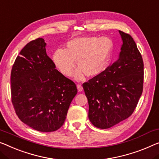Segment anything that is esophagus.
<instances>
[{
    "label": "esophagus",
    "instance_id": "34e87169",
    "mask_svg": "<svg viewBox=\"0 0 159 159\" xmlns=\"http://www.w3.org/2000/svg\"><path fill=\"white\" fill-rule=\"evenodd\" d=\"M77 89H78V91H79V92L83 91V86L80 84H77Z\"/></svg>",
    "mask_w": 159,
    "mask_h": 159
}]
</instances>
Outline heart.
I'll return each mask as SVG.
<instances>
[{
  "instance_id": "obj_1",
  "label": "heart",
  "mask_w": 159,
  "mask_h": 159,
  "mask_svg": "<svg viewBox=\"0 0 159 159\" xmlns=\"http://www.w3.org/2000/svg\"><path fill=\"white\" fill-rule=\"evenodd\" d=\"M67 49L59 48L53 59L58 70L66 76L73 74L77 63L75 78L77 80L101 74L109 61L113 48L112 41L107 37H79L68 43Z\"/></svg>"
}]
</instances>
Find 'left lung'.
Returning a JSON list of instances; mask_svg holds the SVG:
<instances>
[{
  "label": "left lung",
  "mask_w": 159,
  "mask_h": 159,
  "mask_svg": "<svg viewBox=\"0 0 159 159\" xmlns=\"http://www.w3.org/2000/svg\"><path fill=\"white\" fill-rule=\"evenodd\" d=\"M119 33L123 45L117 60L83 84L89 120L98 129H109L131 116L143 92L141 54L131 35Z\"/></svg>",
  "instance_id": "8db88e82"
}]
</instances>
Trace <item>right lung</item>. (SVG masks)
<instances>
[{"label": "right lung", "instance_id": "obj_1", "mask_svg": "<svg viewBox=\"0 0 159 159\" xmlns=\"http://www.w3.org/2000/svg\"><path fill=\"white\" fill-rule=\"evenodd\" d=\"M46 46L39 38L20 51L11 70V101L21 121L36 131L52 132L64 124L78 90L56 69Z\"/></svg>", "mask_w": 159, "mask_h": 159}]
</instances>
